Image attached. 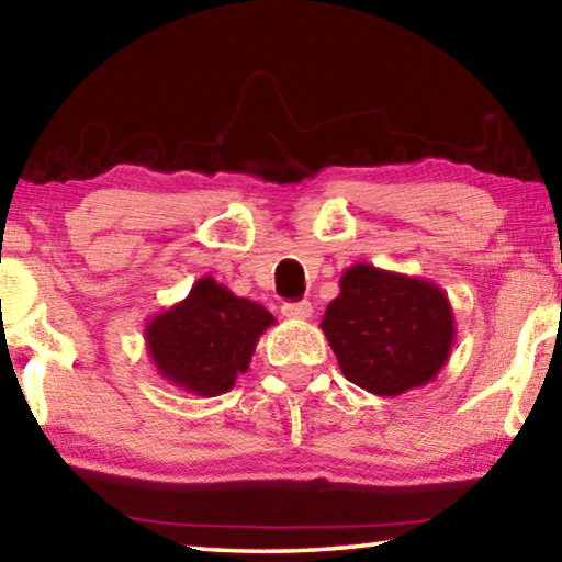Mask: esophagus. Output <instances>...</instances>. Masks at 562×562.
<instances>
[{"mask_svg":"<svg viewBox=\"0 0 562 562\" xmlns=\"http://www.w3.org/2000/svg\"><path fill=\"white\" fill-rule=\"evenodd\" d=\"M282 315L290 317V319H307V317H312V304L307 300L284 302L282 304Z\"/></svg>","mask_w":562,"mask_h":562,"instance_id":"esophagus-1","label":"esophagus"}]
</instances>
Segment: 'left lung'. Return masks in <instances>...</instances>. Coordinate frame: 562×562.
I'll list each match as a JSON object with an SVG mask.
<instances>
[{
    "label": "left lung",
    "mask_w": 562,
    "mask_h": 562,
    "mask_svg": "<svg viewBox=\"0 0 562 562\" xmlns=\"http://www.w3.org/2000/svg\"><path fill=\"white\" fill-rule=\"evenodd\" d=\"M319 327L341 374L374 396L434 382L456 337L451 302L439 284L367 262L341 274Z\"/></svg>",
    "instance_id": "8db88e82"
}]
</instances>
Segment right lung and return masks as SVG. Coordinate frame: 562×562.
Segmentation results:
<instances>
[{
  "label": "right lung",
  "mask_w": 562,
  "mask_h": 562,
  "mask_svg": "<svg viewBox=\"0 0 562 562\" xmlns=\"http://www.w3.org/2000/svg\"><path fill=\"white\" fill-rule=\"evenodd\" d=\"M274 317L262 304L237 297L211 274L186 300L146 325V349L158 374L195 396H221L245 374L262 331Z\"/></svg>",
  "instance_id": "1"
}]
</instances>
